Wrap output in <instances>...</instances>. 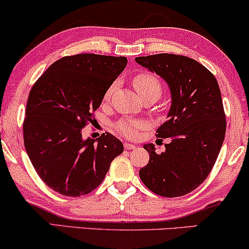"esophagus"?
<instances>
[{
	"instance_id": "obj_1",
	"label": "esophagus",
	"mask_w": 249,
	"mask_h": 249,
	"mask_svg": "<svg viewBox=\"0 0 249 249\" xmlns=\"http://www.w3.org/2000/svg\"><path fill=\"white\" fill-rule=\"evenodd\" d=\"M124 146L125 150H134V148L136 147V145L130 144V143H124Z\"/></svg>"
}]
</instances>
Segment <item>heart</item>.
Segmentation results:
<instances>
[{
	"label": "heart",
	"instance_id": "obj_1",
	"mask_svg": "<svg viewBox=\"0 0 249 249\" xmlns=\"http://www.w3.org/2000/svg\"><path fill=\"white\" fill-rule=\"evenodd\" d=\"M132 83H134L135 89H136L137 93L141 96L143 101L144 99H154V101H157L161 96V92H162V86H161L160 81L158 80V77L151 73L143 72L138 74V75L134 77ZM115 88H117V83L114 82L106 89L104 95L105 101H109ZM141 127V122L134 120H121L115 124V129L120 132L122 136L128 138L134 137L136 135L137 129H140Z\"/></svg>",
	"mask_w": 249,
	"mask_h": 249
}]
</instances>
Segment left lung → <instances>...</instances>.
I'll use <instances>...</instances> for the list:
<instances>
[{"label":"left lung","mask_w":249,"mask_h":249,"mask_svg":"<svg viewBox=\"0 0 249 249\" xmlns=\"http://www.w3.org/2000/svg\"><path fill=\"white\" fill-rule=\"evenodd\" d=\"M166 81L172 96L168 120L157 137L170 138L158 154L152 143L140 177L151 191L166 198L190 193L207 178L223 144L227 121L215 76L192 58L159 53L135 58Z\"/></svg>","instance_id":"1"}]
</instances>
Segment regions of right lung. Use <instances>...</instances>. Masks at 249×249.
I'll use <instances>...</instances> for the list:
<instances>
[{"label": "right lung", "instance_id": "right-lung-1", "mask_svg": "<svg viewBox=\"0 0 249 249\" xmlns=\"http://www.w3.org/2000/svg\"><path fill=\"white\" fill-rule=\"evenodd\" d=\"M125 57L80 53L54 61L35 82L24 120L26 152L41 179L67 196L88 195L124 152L117 137H82L106 89L127 66Z\"/></svg>", "mask_w": 249, "mask_h": 249}]
</instances>
